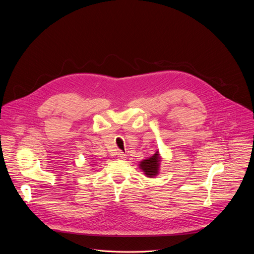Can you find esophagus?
I'll list each match as a JSON object with an SVG mask.
<instances>
[{"label": "esophagus", "mask_w": 254, "mask_h": 254, "mask_svg": "<svg viewBox=\"0 0 254 254\" xmlns=\"http://www.w3.org/2000/svg\"><path fill=\"white\" fill-rule=\"evenodd\" d=\"M118 156H119L120 159H126V158H127V155H126L124 152H119Z\"/></svg>", "instance_id": "34e87169"}]
</instances>
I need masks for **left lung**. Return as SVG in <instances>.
Instances as JSON below:
<instances>
[{"instance_id": "8db88e82", "label": "left lung", "mask_w": 254, "mask_h": 254, "mask_svg": "<svg viewBox=\"0 0 254 254\" xmlns=\"http://www.w3.org/2000/svg\"><path fill=\"white\" fill-rule=\"evenodd\" d=\"M159 167H160L159 153H156L153 157H151L148 160L141 161L139 164V168L150 178H153L157 174H159Z\"/></svg>"}]
</instances>
